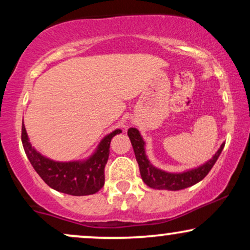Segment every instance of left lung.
<instances>
[{
    "label": "left lung",
    "mask_w": 250,
    "mask_h": 250,
    "mask_svg": "<svg viewBox=\"0 0 250 250\" xmlns=\"http://www.w3.org/2000/svg\"><path fill=\"white\" fill-rule=\"evenodd\" d=\"M128 136L130 139L131 146H133L136 161L139 163L140 174H141L143 182L150 188L166 189V190H181V189L191 187L195 183L205 179L210 169L213 168L215 162L217 161L221 151L225 147V143H222L214 156L200 167L183 171V173H168V171L157 169L149 162L145 151L146 143L136 128H129Z\"/></svg>",
    "instance_id": "8db88e82"
}]
</instances>
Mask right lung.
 <instances>
[{"label": "right lung", "instance_id": "obj_1", "mask_svg": "<svg viewBox=\"0 0 250 250\" xmlns=\"http://www.w3.org/2000/svg\"><path fill=\"white\" fill-rule=\"evenodd\" d=\"M120 133H122L121 129H116L107 135L88 160L74 162H56L36 151L31 147L24 125H22L21 139L31 166L50 188L74 196H84L97 193L104 186V167L110 141Z\"/></svg>", "mask_w": 250, "mask_h": 250}]
</instances>
